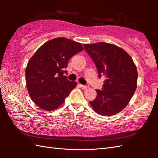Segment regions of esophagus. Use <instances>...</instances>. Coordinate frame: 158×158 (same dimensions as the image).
<instances>
[{
  "label": "esophagus",
  "mask_w": 158,
  "mask_h": 158,
  "mask_svg": "<svg viewBox=\"0 0 158 158\" xmlns=\"http://www.w3.org/2000/svg\"><path fill=\"white\" fill-rule=\"evenodd\" d=\"M79 86H80V88H81L83 89H86L88 88V86L83 85H82V84H79Z\"/></svg>",
  "instance_id": "1"
}]
</instances>
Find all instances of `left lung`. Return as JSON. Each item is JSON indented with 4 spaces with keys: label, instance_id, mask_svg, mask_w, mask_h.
Listing matches in <instances>:
<instances>
[{
    "label": "left lung",
    "instance_id": "1",
    "mask_svg": "<svg viewBox=\"0 0 158 158\" xmlns=\"http://www.w3.org/2000/svg\"><path fill=\"white\" fill-rule=\"evenodd\" d=\"M98 70L99 77L105 75L102 90L89 104L99 115H112L125 108L137 86L138 73L132 58L119 47L99 42L84 44Z\"/></svg>",
    "mask_w": 158,
    "mask_h": 158
}]
</instances>
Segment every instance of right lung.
<instances>
[{
	"label": "right lung",
	"instance_id": "add662e5",
	"mask_svg": "<svg viewBox=\"0 0 158 158\" xmlns=\"http://www.w3.org/2000/svg\"><path fill=\"white\" fill-rule=\"evenodd\" d=\"M83 50L80 43L64 37L47 41L36 50L26 68V83L30 97L39 108L48 111L64 102L76 81L64 74L72 57Z\"/></svg>",
	"mask_w": 158,
	"mask_h": 158
}]
</instances>
